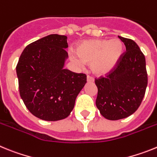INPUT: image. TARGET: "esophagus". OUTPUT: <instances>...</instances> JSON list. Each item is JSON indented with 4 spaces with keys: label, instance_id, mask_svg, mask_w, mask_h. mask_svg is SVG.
Returning a JSON list of instances; mask_svg holds the SVG:
<instances>
[{
    "label": "esophagus",
    "instance_id": "esophagus-1",
    "mask_svg": "<svg viewBox=\"0 0 157 157\" xmlns=\"http://www.w3.org/2000/svg\"><path fill=\"white\" fill-rule=\"evenodd\" d=\"M86 81L88 82H94V78H93L92 77H90V76H87Z\"/></svg>",
    "mask_w": 157,
    "mask_h": 157
}]
</instances>
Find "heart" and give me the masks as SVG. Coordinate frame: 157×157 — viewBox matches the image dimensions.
<instances>
[{"instance_id": "obj_1", "label": "heart", "mask_w": 157, "mask_h": 157, "mask_svg": "<svg viewBox=\"0 0 157 157\" xmlns=\"http://www.w3.org/2000/svg\"><path fill=\"white\" fill-rule=\"evenodd\" d=\"M123 53V45L119 39L89 40L82 42L71 59L77 64L90 63L96 75H105L114 68Z\"/></svg>"}]
</instances>
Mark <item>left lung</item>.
<instances>
[{"label":"left lung","mask_w":157,"mask_h":157,"mask_svg":"<svg viewBox=\"0 0 157 157\" xmlns=\"http://www.w3.org/2000/svg\"><path fill=\"white\" fill-rule=\"evenodd\" d=\"M126 52L109 75L95 80L98 87L96 105L105 119H124L137 111L145 94L147 77L145 58L135 41L118 36Z\"/></svg>","instance_id":"left-lung-1"}]
</instances>
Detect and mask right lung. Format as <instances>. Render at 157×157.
I'll return each mask as SVG.
<instances>
[{
    "label": "right lung",
    "instance_id": "right-lung-1",
    "mask_svg": "<svg viewBox=\"0 0 157 157\" xmlns=\"http://www.w3.org/2000/svg\"><path fill=\"white\" fill-rule=\"evenodd\" d=\"M67 36L50 34L24 48L16 66L19 94L34 116L57 121L70 115L86 82L85 74L64 69Z\"/></svg>",
    "mask_w": 157,
    "mask_h": 157
}]
</instances>
